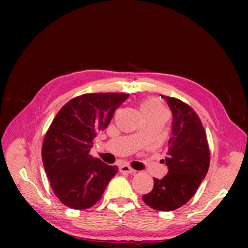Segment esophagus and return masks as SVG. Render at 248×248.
Returning <instances> with one entry per match:
<instances>
[{"label": "esophagus", "instance_id": "1", "mask_svg": "<svg viewBox=\"0 0 248 248\" xmlns=\"http://www.w3.org/2000/svg\"><path fill=\"white\" fill-rule=\"evenodd\" d=\"M120 171L125 172V174H136L137 170H134L132 168L128 166H121L120 167Z\"/></svg>", "mask_w": 248, "mask_h": 248}]
</instances>
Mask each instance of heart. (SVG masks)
<instances>
[{
  "label": "heart",
  "mask_w": 248,
  "mask_h": 248,
  "mask_svg": "<svg viewBox=\"0 0 248 248\" xmlns=\"http://www.w3.org/2000/svg\"><path fill=\"white\" fill-rule=\"evenodd\" d=\"M140 109L144 118L149 116H158L166 114V108H164L159 100L155 98H148L141 101Z\"/></svg>",
  "instance_id": "obj_1"
}]
</instances>
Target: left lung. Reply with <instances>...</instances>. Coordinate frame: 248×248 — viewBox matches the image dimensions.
Here are the masks:
<instances>
[{
    "instance_id": "left-lung-1",
    "label": "left lung",
    "mask_w": 248,
    "mask_h": 248,
    "mask_svg": "<svg viewBox=\"0 0 248 248\" xmlns=\"http://www.w3.org/2000/svg\"><path fill=\"white\" fill-rule=\"evenodd\" d=\"M161 97L172 114L171 138L166 159L161 160L169 171L161 180L153 179V189L142 196V201L154 210L172 211L196 194L207 175L210 153L206 132L197 112L174 97Z\"/></svg>"
}]
</instances>
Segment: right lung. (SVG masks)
Listing matches in <instances>:
<instances>
[{"label":"right lung","mask_w":248,"mask_h":248,"mask_svg":"<svg viewBox=\"0 0 248 248\" xmlns=\"http://www.w3.org/2000/svg\"><path fill=\"white\" fill-rule=\"evenodd\" d=\"M124 93H89L58 111L42 144V162L51 189L65 206L89 209L98 202L118 172L90 155L97 133L108 126L115 110L128 98Z\"/></svg>","instance_id":"add662e5"}]
</instances>
